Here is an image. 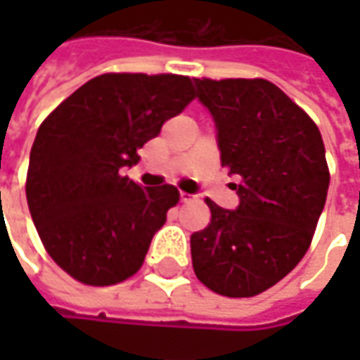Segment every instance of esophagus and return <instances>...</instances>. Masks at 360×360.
<instances>
[{
    "label": "esophagus",
    "mask_w": 360,
    "mask_h": 360,
    "mask_svg": "<svg viewBox=\"0 0 360 360\" xmlns=\"http://www.w3.org/2000/svg\"><path fill=\"white\" fill-rule=\"evenodd\" d=\"M194 200V196H192V194H188V192H180V202H184V204H186V202H192Z\"/></svg>",
    "instance_id": "34e87169"
}]
</instances>
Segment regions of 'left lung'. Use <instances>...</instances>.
<instances>
[{"label":"left lung","mask_w":360,"mask_h":360,"mask_svg":"<svg viewBox=\"0 0 360 360\" xmlns=\"http://www.w3.org/2000/svg\"><path fill=\"white\" fill-rule=\"evenodd\" d=\"M214 116L220 162L238 178L240 204L206 198L210 222L190 236L204 286L230 298L256 297L297 266L311 246L330 182L323 136L311 116L269 79L196 77Z\"/></svg>","instance_id":"1"}]
</instances>
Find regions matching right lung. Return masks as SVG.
Masks as SVG:
<instances>
[{
	"label": "right lung",
	"mask_w": 360,
	"mask_h": 360,
	"mask_svg": "<svg viewBox=\"0 0 360 360\" xmlns=\"http://www.w3.org/2000/svg\"><path fill=\"white\" fill-rule=\"evenodd\" d=\"M194 98L188 76L102 74L41 122L27 206L44 248L77 283L118 284L144 264L180 194L170 184L142 188L120 170Z\"/></svg>",
	"instance_id": "add662e5"
}]
</instances>
